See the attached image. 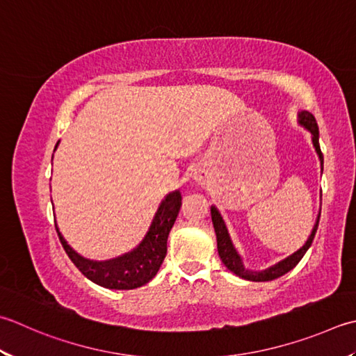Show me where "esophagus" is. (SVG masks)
Listing matches in <instances>:
<instances>
[{
  "instance_id": "34e87169",
  "label": "esophagus",
  "mask_w": 356,
  "mask_h": 356,
  "mask_svg": "<svg viewBox=\"0 0 356 356\" xmlns=\"http://www.w3.org/2000/svg\"><path fill=\"white\" fill-rule=\"evenodd\" d=\"M196 180L199 182V180H202V177H199V176H196Z\"/></svg>"
}]
</instances>
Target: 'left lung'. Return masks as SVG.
Segmentation results:
<instances>
[{
  "instance_id": "1",
  "label": "left lung",
  "mask_w": 356,
  "mask_h": 356,
  "mask_svg": "<svg viewBox=\"0 0 356 356\" xmlns=\"http://www.w3.org/2000/svg\"><path fill=\"white\" fill-rule=\"evenodd\" d=\"M298 123L301 124L304 129H307L310 132L313 148H315L316 154L319 157V162H321V171H323L324 157H323L321 148H319V129H318L315 117H313L309 113V111H301V113L298 114ZM319 216H321V210H319V213H318V218H316L315 225H313L310 236L301 248L296 250L295 253H291L290 256L284 257V259H281L280 262H276V264H273V266H270L267 268L250 270V268L243 266L242 256L239 254V252L234 247V243L232 241V236H229L228 228H227L225 222H224V218L220 216L218 208H216L214 205L211 207V220H213V227H214V232H216V239H218V252H219L222 262H224V266L229 271H233L236 276L242 277V280L254 281V282H264V281L276 280V277L285 275L287 271H290L291 268L296 267V264L302 259V256L305 254V252H307V250L312 245L313 238H315L318 224H319Z\"/></svg>"
}]
</instances>
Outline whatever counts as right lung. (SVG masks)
<instances>
[{
    "mask_svg": "<svg viewBox=\"0 0 356 356\" xmlns=\"http://www.w3.org/2000/svg\"><path fill=\"white\" fill-rule=\"evenodd\" d=\"M180 207H182L180 191L170 193L159 205V210L142 242L129 253L108 261L86 259L69 245L58 228L57 233L69 259L89 281L111 290H132L148 284L157 275L166 256V241H168V234L176 222Z\"/></svg>",
    "mask_w": 356,
    "mask_h": 356,
    "instance_id": "add662e5",
    "label": "right lung"
}]
</instances>
